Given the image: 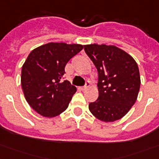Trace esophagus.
I'll return each instance as SVG.
<instances>
[{
    "instance_id": "1",
    "label": "esophagus",
    "mask_w": 159,
    "mask_h": 159,
    "mask_svg": "<svg viewBox=\"0 0 159 159\" xmlns=\"http://www.w3.org/2000/svg\"><path fill=\"white\" fill-rule=\"evenodd\" d=\"M89 86H90V82H89V81H86V83H85V84H84V86L81 87V90H82V91H85Z\"/></svg>"
}]
</instances>
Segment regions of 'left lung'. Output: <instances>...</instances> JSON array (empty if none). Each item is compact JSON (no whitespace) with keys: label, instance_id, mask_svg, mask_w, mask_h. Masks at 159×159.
I'll use <instances>...</instances> for the list:
<instances>
[{"label":"left lung","instance_id":"1","mask_svg":"<svg viewBox=\"0 0 159 159\" xmlns=\"http://www.w3.org/2000/svg\"><path fill=\"white\" fill-rule=\"evenodd\" d=\"M85 53L98 71L99 97L90 102L94 116L113 122L128 113L138 96L141 79L137 63L128 53L114 46L86 45Z\"/></svg>","mask_w":159,"mask_h":159}]
</instances>
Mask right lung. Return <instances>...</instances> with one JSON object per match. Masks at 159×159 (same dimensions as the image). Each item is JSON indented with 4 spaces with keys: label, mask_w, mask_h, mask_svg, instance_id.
I'll return each instance as SVG.
<instances>
[{
    "label": "right lung",
    "mask_w": 159,
    "mask_h": 159,
    "mask_svg": "<svg viewBox=\"0 0 159 159\" xmlns=\"http://www.w3.org/2000/svg\"><path fill=\"white\" fill-rule=\"evenodd\" d=\"M82 45L48 43L33 50L22 67L21 84L28 103L48 118L64 112L76 87L63 80L65 66Z\"/></svg>",
    "instance_id": "right-lung-1"
}]
</instances>
